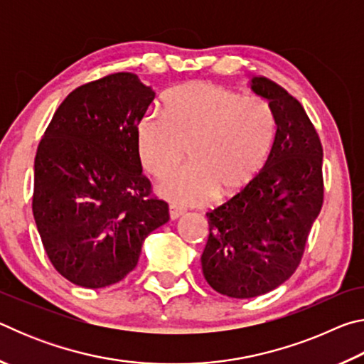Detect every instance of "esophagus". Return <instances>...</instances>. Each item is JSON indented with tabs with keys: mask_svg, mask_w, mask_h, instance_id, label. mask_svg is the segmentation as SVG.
Segmentation results:
<instances>
[{
	"mask_svg": "<svg viewBox=\"0 0 364 364\" xmlns=\"http://www.w3.org/2000/svg\"><path fill=\"white\" fill-rule=\"evenodd\" d=\"M183 215V210L180 207H176V205H170V218L171 220H178Z\"/></svg>",
	"mask_w": 364,
	"mask_h": 364,
	"instance_id": "34e87169",
	"label": "esophagus"
}]
</instances>
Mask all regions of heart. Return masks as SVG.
Listing matches in <instances>:
<instances>
[{
  "label": "heart",
  "mask_w": 364,
  "mask_h": 364,
  "mask_svg": "<svg viewBox=\"0 0 364 364\" xmlns=\"http://www.w3.org/2000/svg\"><path fill=\"white\" fill-rule=\"evenodd\" d=\"M276 136L273 107L260 96L194 82L170 90L164 114H146L136 132L138 156L147 173L167 178L186 156L189 167L159 186L178 205L241 191L263 168Z\"/></svg>",
  "instance_id": "b5f03b06"
}]
</instances>
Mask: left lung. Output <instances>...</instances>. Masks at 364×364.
Listing matches in <instances>:
<instances>
[{
	"instance_id": "left-lung-1",
	"label": "left lung",
	"mask_w": 364,
	"mask_h": 364,
	"mask_svg": "<svg viewBox=\"0 0 364 364\" xmlns=\"http://www.w3.org/2000/svg\"><path fill=\"white\" fill-rule=\"evenodd\" d=\"M250 88L268 100L276 136L264 167L247 186L207 212L202 273L215 291L252 299L297 269L323 207V146L301 104L264 77Z\"/></svg>"
}]
</instances>
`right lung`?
Masks as SVG:
<instances>
[{
  "label": "right lung",
  "mask_w": 364,
  "mask_h": 364,
  "mask_svg": "<svg viewBox=\"0 0 364 364\" xmlns=\"http://www.w3.org/2000/svg\"><path fill=\"white\" fill-rule=\"evenodd\" d=\"M156 93L130 72L73 90L36 149L33 218L53 267L82 287L112 286L170 220L143 175L136 132Z\"/></svg>",
  "instance_id": "1"
}]
</instances>
